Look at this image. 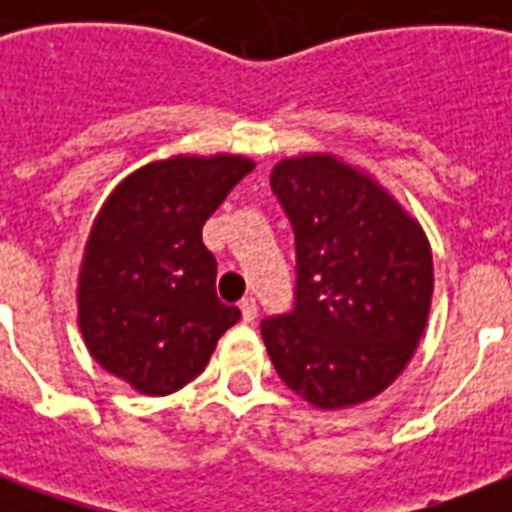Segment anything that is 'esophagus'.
<instances>
[{
    "label": "esophagus",
    "mask_w": 512,
    "mask_h": 512,
    "mask_svg": "<svg viewBox=\"0 0 512 512\" xmlns=\"http://www.w3.org/2000/svg\"><path fill=\"white\" fill-rule=\"evenodd\" d=\"M241 308V319L247 321V324H252V321L257 319V303H255V297H244L239 303Z\"/></svg>",
    "instance_id": "obj_1"
}]
</instances>
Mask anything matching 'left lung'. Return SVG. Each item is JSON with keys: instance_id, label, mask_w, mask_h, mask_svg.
<instances>
[{"instance_id": "8db88e82", "label": "left lung", "mask_w": 512, "mask_h": 512, "mask_svg": "<svg viewBox=\"0 0 512 512\" xmlns=\"http://www.w3.org/2000/svg\"><path fill=\"white\" fill-rule=\"evenodd\" d=\"M271 185L295 228L297 300L263 321L268 356L316 409L372 401L428 327V236L388 188L335 154L287 156Z\"/></svg>"}]
</instances>
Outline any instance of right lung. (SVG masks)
<instances>
[{
    "label": "right lung",
    "instance_id": "1",
    "mask_svg": "<svg viewBox=\"0 0 512 512\" xmlns=\"http://www.w3.org/2000/svg\"><path fill=\"white\" fill-rule=\"evenodd\" d=\"M255 162L175 154L127 175L103 201L76 279V324L90 356L143 396L196 380L239 308L217 300L201 225Z\"/></svg>",
    "mask_w": 512,
    "mask_h": 512
}]
</instances>
